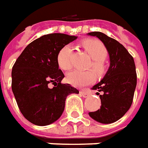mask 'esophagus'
<instances>
[{
  "label": "esophagus",
  "mask_w": 148,
  "mask_h": 148,
  "mask_svg": "<svg viewBox=\"0 0 148 148\" xmlns=\"http://www.w3.org/2000/svg\"><path fill=\"white\" fill-rule=\"evenodd\" d=\"M79 92H80V94L82 95V97H84V98H86V97H87V96L89 95V93L85 91H80Z\"/></svg>",
  "instance_id": "34e87169"
}]
</instances>
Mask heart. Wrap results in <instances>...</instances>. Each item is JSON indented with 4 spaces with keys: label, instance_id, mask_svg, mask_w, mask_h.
Returning <instances> with one entry per match:
<instances>
[{
    "label": "heart",
    "instance_id": "b5f03b06",
    "mask_svg": "<svg viewBox=\"0 0 148 148\" xmlns=\"http://www.w3.org/2000/svg\"><path fill=\"white\" fill-rule=\"evenodd\" d=\"M83 49L92 58L91 66L99 74H102L104 69V60L108 56V50L103 43L97 40L88 39L82 43ZM72 48L69 45H65L60 49L57 56L58 66L63 70H69L72 67L71 62ZM96 78L95 73L92 70L87 71L74 70L67 74V82L74 87H82L91 84Z\"/></svg>",
    "mask_w": 148,
    "mask_h": 148
}]
</instances>
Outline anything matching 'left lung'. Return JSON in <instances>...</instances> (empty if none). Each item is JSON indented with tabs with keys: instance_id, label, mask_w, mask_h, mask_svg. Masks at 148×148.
Returning a JSON list of instances; mask_svg holds the SVG:
<instances>
[{
	"instance_id": "1",
	"label": "left lung",
	"mask_w": 148,
	"mask_h": 148,
	"mask_svg": "<svg viewBox=\"0 0 148 148\" xmlns=\"http://www.w3.org/2000/svg\"><path fill=\"white\" fill-rule=\"evenodd\" d=\"M87 35L96 36L108 50L110 66L103 79L92 87L102 92L101 107L89 116L98 122L109 124L119 120L129 110L133 102L137 84V74L133 57L118 41L99 32Z\"/></svg>"
}]
</instances>
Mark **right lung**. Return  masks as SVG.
Returning a JSON list of instances; mask_svg holds the SVG:
<instances>
[{
  "mask_svg": "<svg viewBox=\"0 0 148 148\" xmlns=\"http://www.w3.org/2000/svg\"><path fill=\"white\" fill-rule=\"evenodd\" d=\"M77 36L61 33L45 35L32 41L12 69V91L24 117L36 125H48L60 118L67 95L79 91L63 84L65 77L57 62L58 52ZM53 84V88L49 87Z\"/></svg>",
  "mask_w": 148,
  "mask_h": 148,
  "instance_id": "add662e5",
  "label": "right lung"
}]
</instances>
